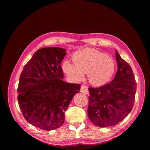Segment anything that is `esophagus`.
<instances>
[{"label":"esophagus","instance_id":"esophagus-1","mask_svg":"<svg viewBox=\"0 0 150 150\" xmlns=\"http://www.w3.org/2000/svg\"><path fill=\"white\" fill-rule=\"evenodd\" d=\"M81 92L83 93L84 94H88V87L86 86V85H82L81 87V90H80Z\"/></svg>","mask_w":150,"mask_h":150}]
</instances>
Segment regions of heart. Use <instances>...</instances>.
Instances as JSON below:
<instances>
[{"label": "heart", "mask_w": 150, "mask_h": 150, "mask_svg": "<svg viewBox=\"0 0 150 150\" xmlns=\"http://www.w3.org/2000/svg\"><path fill=\"white\" fill-rule=\"evenodd\" d=\"M74 65L68 62L63 64V70L76 81H81L83 74H88L90 83L100 87L112 78L115 70L113 60L105 53L92 49H85L74 53L72 56Z\"/></svg>", "instance_id": "1"}]
</instances>
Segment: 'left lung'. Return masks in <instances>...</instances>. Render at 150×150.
<instances>
[{
  "mask_svg": "<svg viewBox=\"0 0 150 150\" xmlns=\"http://www.w3.org/2000/svg\"><path fill=\"white\" fill-rule=\"evenodd\" d=\"M117 71L111 82L98 88L89 87L88 116L97 126H115L132 110L137 91L131 66L116 50Z\"/></svg>",
  "mask_w": 150,
  "mask_h": 150,
  "instance_id": "left-lung-1",
  "label": "left lung"
}]
</instances>
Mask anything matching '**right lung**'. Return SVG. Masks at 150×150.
<instances>
[{
    "label": "right lung",
    "instance_id": "1",
    "mask_svg": "<svg viewBox=\"0 0 150 150\" xmlns=\"http://www.w3.org/2000/svg\"><path fill=\"white\" fill-rule=\"evenodd\" d=\"M66 50L45 47L36 51L21 74L18 101L25 120L45 131L60 127L65 113L81 85L62 80L60 65Z\"/></svg>",
    "mask_w": 150,
    "mask_h": 150
}]
</instances>
